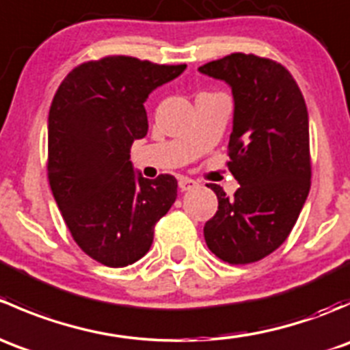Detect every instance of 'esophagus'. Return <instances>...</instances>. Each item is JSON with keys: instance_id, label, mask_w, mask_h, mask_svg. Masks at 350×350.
<instances>
[{"instance_id": "34e87169", "label": "esophagus", "mask_w": 350, "mask_h": 350, "mask_svg": "<svg viewBox=\"0 0 350 350\" xmlns=\"http://www.w3.org/2000/svg\"><path fill=\"white\" fill-rule=\"evenodd\" d=\"M178 185H179V189H181V191H191V189H195L200 186V183L195 181V179L183 176V178H179Z\"/></svg>"}]
</instances>
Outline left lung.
<instances>
[{"label": "left lung", "mask_w": 350, "mask_h": 350, "mask_svg": "<svg viewBox=\"0 0 350 350\" xmlns=\"http://www.w3.org/2000/svg\"><path fill=\"white\" fill-rule=\"evenodd\" d=\"M198 70L232 90L228 167L241 185L232 198L210 185L218 210L204 224V241L225 262H256L288 239L308 196L305 100L283 66L252 54H230Z\"/></svg>", "instance_id": "left-lung-1"}]
</instances>
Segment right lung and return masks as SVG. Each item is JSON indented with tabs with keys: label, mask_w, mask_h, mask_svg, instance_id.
Here are the masks:
<instances>
[{
	"label": "right lung",
	"mask_w": 350,
	"mask_h": 350,
	"mask_svg": "<svg viewBox=\"0 0 350 350\" xmlns=\"http://www.w3.org/2000/svg\"><path fill=\"white\" fill-rule=\"evenodd\" d=\"M185 69L113 55L70 70L52 101V195L77 245L105 266L146 256L154 225L178 196L174 176L147 179L133 171L130 147L149 130V94Z\"/></svg>",
	"instance_id": "1"
}]
</instances>
